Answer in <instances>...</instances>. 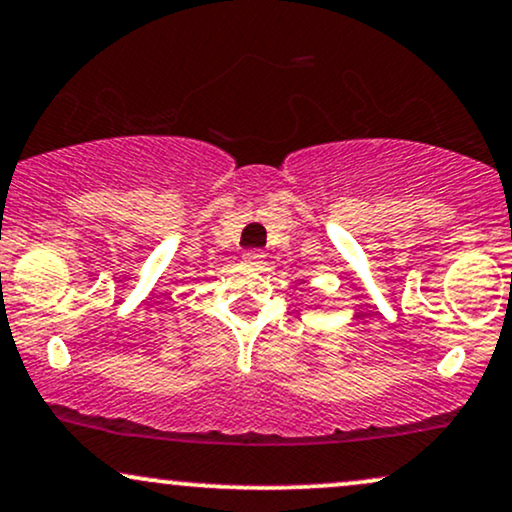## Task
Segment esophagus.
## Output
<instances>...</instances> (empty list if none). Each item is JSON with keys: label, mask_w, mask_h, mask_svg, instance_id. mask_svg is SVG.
Masks as SVG:
<instances>
[{"label": "esophagus", "mask_w": 512, "mask_h": 512, "mask_svg": "<svg viewBox=\"0 0 512 512\" xmlns=\"http://www.w3.org/2000/svg\"><path fill=\"white\" fill-rule=\"evenodd\" d=\"M243 262L250 264V267H260V264L264 262V252H260V250L243 252Z\"/></svg>", "instance_id": "34e87169"}]
</instances>
